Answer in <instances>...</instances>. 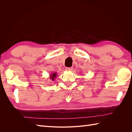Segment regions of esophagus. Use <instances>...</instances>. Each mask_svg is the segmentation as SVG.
<instances>
[{"label":"esophagus","mask_w":132,"mask_h":132,"mask_svg":"<svg viewBox=\"0 0 132 132\" xmlns=\"http://www.w3.org/2000/svg\"><path fill=\"white\" fill-rule=\"evenodd\" d=\"M65 70L68 71H71V70H73V68H67L65 69Z\"/></svg>","instance_id":"esophagus-1"}]
</instances>
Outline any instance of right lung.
<instances>
[{"instance_id": "right-lung-1", "label": "right lung", "mask_w": 132, "mask_h": 132, "mask_svg": "<svg viewBox=\"0 0 132 132\" xmlns=\"http://www.w3.org/2000/svg\"><path fill=\"white\" fill-rule=\"evenodd\" d=\"M57 73H52L51 75H50V78L51 80H54L55 78L57 77Z\"/></svg>"}]
</instances>
